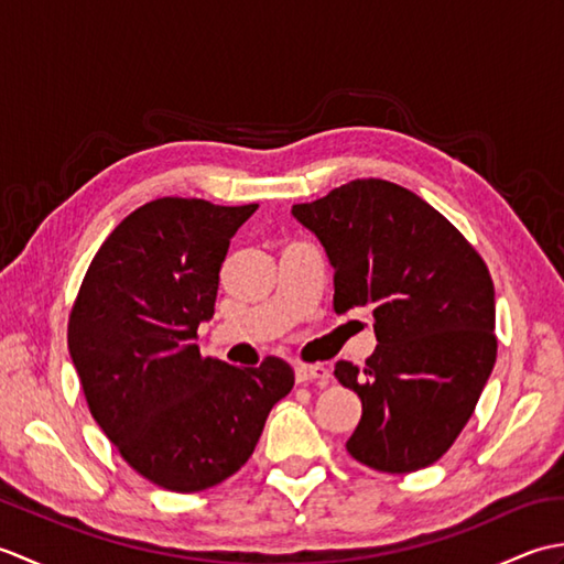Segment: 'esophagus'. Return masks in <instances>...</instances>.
<instances>
[{
  "label": "esophagus",
  "mask_w": 564,
  "mask_h": 564,
  "mask_svg": "<svg viewBox=\"0 0 564 564\" xmlns=\"http://www.w3.org/2000/svg\"><path fill=\"white\" fill-rule=\"evenodd\" d=\"M295 380L297 382H327L329 380V368H325L322 364H315V366H295Z\"/></svg>",
  "instance_id": "34e87169"
}]
</instances>
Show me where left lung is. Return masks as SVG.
<instances>
[{"label": "left lung", "instance_id": "left-lung-1", "mask_svg": "<svg viewBox=\"0 0 564 564\" xmlns=\"http://www.w3.org/2000/svg\"><path fill=\"white\" fill-rule=\"evenodd\" d=\"M291 213L325 247L334 310L370 307L376 319L366 366H334L364 404L346 451L380 473L436 463L497 361L485 261L436 208L382 178H356Z\"/></svg>", "mask_w": 564, "mask_h": 564}]
</instances>
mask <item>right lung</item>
<instances>
[{
  "mask_svg": "<svg viewBox=\"0 0 564 564\" xmlns=\"http://www.w3.org/2000/svg\"><path fill=\"white\" fill-rule=\"evenodd\" d=\"M257 208L145 203L106 237L72 305L67 346L91 416L133 470L172 492L235 475L295 382L275 356L239 368L194 344L230 239Z\"/></svg>",
  "mask_w": 564,
  "mask_h": 564,
  "instance_id": "right-lung-1",
  "label": "right lung"
}]
</instances>
